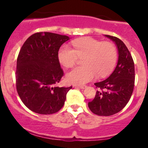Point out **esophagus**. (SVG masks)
Masks as SVG:
<instances>
[{"mask_svg":"<svg viewBox=\"0 0 148 148\" xmlns=\"http://www.w3.org/2000/svg\"><path fill=\"white\" fill-rule=\"evenodd\" d=\"M74 88H79L81 89H85L86 88V86H81V85H74Z\"/></svg>","mask_w":148,"mask_h":148,"instance_id":"obj_1","label":"esophagus"}]
</instances>
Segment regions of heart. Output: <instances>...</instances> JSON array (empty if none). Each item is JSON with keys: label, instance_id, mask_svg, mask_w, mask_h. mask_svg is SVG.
Instances as JSON below:
<instances>
[{"label": "heart", "instance_id": "b5f03b06", "mask_svg": "<svg viewBox=\"0 0 148 148\" xmlns=\"http://www.w3.org/2000/svg\"><path fill=\"white\" fill-rule=\"evenodd\" d=\"M73 48L62 45L58 51L59 62L66 67H72L78 57H84L83 67H75L66 74L69 84L83 85L95 79L97 76L104 77L114 68L118 58L117 49L111 42H101L92 37L75 40Z\"/></svg>", "mask_w": 148, "mask_h": 148}]
</instances>
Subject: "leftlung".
Wrapping results in <instances>:
<instances>
[{"label":"left lung","instance_id":"1","mask_svg":"<svg viewBox=\"0 0 148 148\" xmlns=\"http://www.w3.org/2000/svg\"><path fill=\"white\" fill-rule=\"evenodd\" d=\"M115 42L118 51V60L113 73L100 82L95 99L88 107L95 114L109 116L118 113L130 101L134 90L135 71L133 58L124 42L116 37L105 35Z\"/></svg>","mask_w":148,"mask_h":148}]
</instances>
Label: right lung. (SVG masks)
<instances>
[{
  "label": "right lung",
  "instance_id": "right-lung-1",
  "mask_svg": "<svg viewBox=\"0 0 148 148\" xmlns=\"http://www.w3.org/2000/svg\"><path fill=\"white\" fill-rule=\"evenodd\" d=\"M69 40L66 35L37 33L22 46L16 61V90L30 111L49 115L63 106L67 93L72 87L56 86L63 76L58 51Z\"/></svg>",
  "mask_w": 148,
  "mask_h": 148
}]
</instances>
